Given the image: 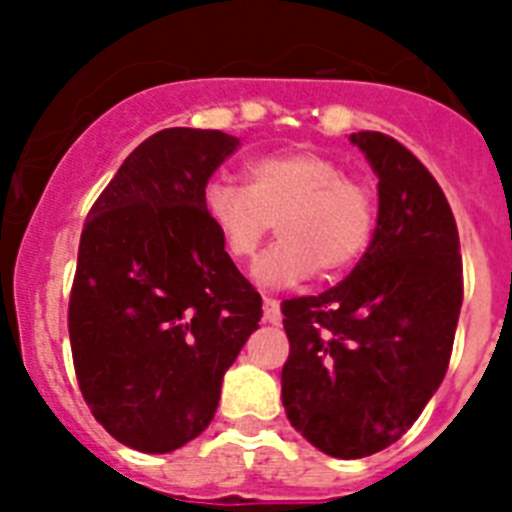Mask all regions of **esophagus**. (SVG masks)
Listing matches in <instances>:
<instances>
[{
  "label": "esophagus",
  "instance_id": "34e87169",
  "mask_svg": "<svg viewBox=\"0 0 512 512\" xmlns=\"http://www.w3.org/2000/svg\"><path fill=\"white\" fill-rule=\"evenodd\" d=\"M263 321L265 324H281V308H279V300H273V297H265L263 300Z\"/></svg>",
  "mask_w": 512,
  "mask_h": 512
}]
</instances>
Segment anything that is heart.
Segmentation results:
<instances>
[{"mask_svg":"<svg viewBox=\"0 0 512 512\" xmlns=\"http://www.w3.org/2000/svg\"><path fill=\"white\" fill-rule=\"evenodd\" d=\"M247 188L215 177L201 207L233 263H247L271 231L281 241L255 265L268 289L295 287L313 273H340L364 255L374 233V193L361 177L345 175L337 159L319 151H281L252 159Z\"/></svg>","mask_w":512,"mask_h":512,"instance_id":"b5f03b06","label":"heart"}]
</instances>
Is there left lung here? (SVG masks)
<instances>
[{
	"instance_id": "obj_1",
	"label": "left lung",
	"mask_w": 512,
	"mask_h": 512,
	"mask_svg": "<svg viewBox=\"0 0 512 512\" xmlns=\"http://www.w3.org/2000/svg\"><path fill=\"white\" fill-rule=\"evenodd\" d=\"M377 175V228L358 265L281 303V401L316 449L358 460L404 436L444 380L462 308L457 223L436 177L398 140L356 132Z\"/></svg>"
}]
</instances>
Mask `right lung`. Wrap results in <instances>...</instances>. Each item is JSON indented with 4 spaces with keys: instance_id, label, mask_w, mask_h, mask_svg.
I'll return each instance as SVG.
<instances>
[{
    "instance_id": "right-lung-1",
    "label": "right lung",
    "mask_w": 512,
    "mask_h": 512,
    "mask_svg": "<svg viewBox=\"0 0 512 512\" xmlns=\"http://www.w3.org/2000/svg\"><path fill=\"white\" fill-rule=\"evenodd\" d=\"M236 148L220 130L156 132L84 223L68 300L76 380L92 417L138 452H175L207 430L263 316L201 207Z\"/></svg>"
}]
</instances>
